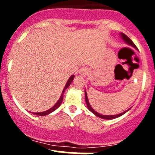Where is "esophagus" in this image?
<instances>
[{
    "instance_id": "34e87169",
    "label": "esophagus",
    "mask_w": 155,
    "mask_h": 155,
    "mask_svg": "<svg viewBox=\"0 0 155 155\" xmlns=\"http://www.w3.org/2000/svg\"><path fill=\"white\" fill-rule=\"evenodd\" d=\"M79 74H80L81 76L83 77H86L87 75V74H88V71H87V69L86 68H82L79 71Z\"/></svg>"
}]
</instances>
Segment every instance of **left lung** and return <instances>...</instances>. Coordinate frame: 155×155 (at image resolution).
I'll return each mask as SVG.
<instances>
[{
	"mask_svg": "<svg viewBox=\"0 0 155 155\" xmlns=\"http://www.w3.org/2000/svg\"><path fill=\"white\" fill-rule=\"evenodd\" d=\"M120 37L122 38V39L124 41V42H125L126 44L129 45V46H132V47H134V49H136V50H137V46L134 45V42H132V40H131L130 38H129L128 36H127V35H125L124 33H120ZM84 94H85V102H86V105H87V109H88V110L91 111V113H93V114H94L96 116H98V117H99V118H102V119H104V120H113V119H116V118H118V117H120V116H123L124 114H125L126 113H127V111L130 110V109H128V110L125 111V112H124V113H120V114H117V115H111V116H109V115H102V114H100V113H97L96 111L94 110V109H93L92 107L91 106V105H90L89 103V101H88V98H87V92H86V90H84Z\"/></svg>",
	"mask_w": 155,
	"mask_h": 155,
	"instance_id": "8db88e82",
	"label": "left lung"
}]
</instances>
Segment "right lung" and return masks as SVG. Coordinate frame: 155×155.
<instances>
[{
    "mask_svg": "<svg viewBox=\"0 0 155 155\" xmlns=\"http://www.w3.org/2000/svg\"><path fill=\"white\" fill-rule=\"evenodd\" d=\"M74 78V74H72L71 77H70L69 79H68V81H67V84H65V87H64V90H63L62 94H61V97H60L59 100L57 102V103H56L55 105H53V107L50 108V109H48V110L44 111V112H41V113H33V114L37 115V116H46V115H49V114H50V113H53V111H55L56 109H58V108L60 107V106H61V103H62V102H63V99H64V92H65L66 89H67V88H68V87H69L70 84H71V82L73 81Z\"/></svg>",
    "mask_w": 155,
    "mask_h": 155,
    "instance_id": "right-lung-1",
    "label": "right lung"
}]
</instances>
